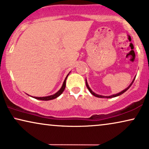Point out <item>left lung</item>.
<instances>
[{
  "label": "left lung",
  "mask_w": 149,
  "mask_h": 149,
  "mask_svg": "<svg viewBox=\"0 0 149 149\" xmlns=\"http://www.w3.org/2000/svg\"><path fill=\"white\" fill-rule=\"evenodd\" d=\"M134 80H135V78H134V81H132V83H131V85L130 86H129L128 88H126L125 89V90H123V91H122L121 92H120V93H118V94H113V95H112V96H101V95H98V94H95L94 93V92H93L91 90V89L90 88V87L88 86V83H87V81H86V87L87 88H88V90L89 91H90V93H91L92 95H94V96H96V97H98V98H113V97H116V96H119V95H120V94H123L124 93V92H125L127 91V90H128V89L130 88V87L131 86V85H132V84L133 83H134Z\"/></svg>",
  "instance_id": "8db88e82"
}]
</instances>
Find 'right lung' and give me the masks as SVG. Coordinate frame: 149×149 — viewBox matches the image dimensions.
<instances>
[{
	"mask_svg": "<svg viewBox=\"0 0 149 149\" xmlns=\"http://www.w3.org/2000/svg\"><path fill=\"white\" fill-rule=\"evenodd\" d=\"M68 76L66 77V78L65 79V80H64V81H63V86H62V87H61V88L57 92V93H55V94H53V95H51V96H45V97H34V98H36V99H39V100H49L54 99V98H56L57 97H58V96H59V95H61V94H62L63 90H64V89L65 88V80H66Z\"/></svg>",
	"mask_w": 149,
	"mask_h": 149,
	"instance_id": "add662e5",
	"label": "right lung"
}]
</instances>
